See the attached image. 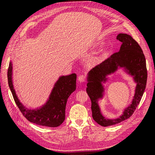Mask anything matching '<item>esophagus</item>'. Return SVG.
Wrapping results in <instances>:
<instances>
[{"label": "esophagus", "instance_id": "1", "mask_svg": "<svg viewBox=\"0 0 155 155\" xmlns=\"http://www.w3.org/2000/svg\"><path fill=\"white\" fill-rule=\"evenodd\" d=\"M86 80V77L84 75H81L78 77V81L80 82H84Z\"/></svg>", "mask_w": 155, "mask_h": 155}]
</instances>
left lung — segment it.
Instances as JSON below:
<instances>
[{
	"label": "left lung",
	"mask_w": 155,
	"mask_h": 155,
	"mask_svg": "<svg viewBox=\"0 0 155 155\" xmlns=\"http://www.w3.org/2000/svg\"><path fill=\"white\" fill-rule=\"evenodd\" d=\"M117 39L122 42L120 51L93 68L87 77L86 92L91 101L93 118L104 127L118 124L132 116L142 99L147 80L146 60L138 43L126 34H119ZM118 67L124 68L134 77L137 83L135 94L131 104L125 109L121 116L116 119H107L101 115L98 104V101L103 97L104 92L101 82H104L106 75L116 71Z\"/></svg>",
	"instance_id": "left-lung-1"
}]
</instances>
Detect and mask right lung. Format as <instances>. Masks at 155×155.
<instances>
[{"label":"right lung","instance_id":"right-lung-1","mask_svg":"<svg viewBox=\"0 0 155 155\" xmlns=\"http://www.w3.org/2000/svg\"><path fill=\"white\" fill-rule=\"evenodd\" d=\"M12 63L10 62L8 69V82L16 104L21 112L31 123L43 126L58 127L65 120V107L70 95L76 90L77 75L61 76L55 83L49 99L41 107L28 109L19 101L12 81Z\"/></svg>","mask_w":155,"mask_h":155}]
</instances>
